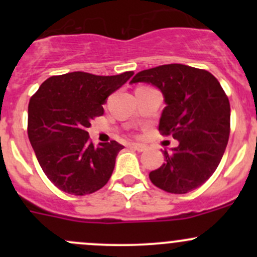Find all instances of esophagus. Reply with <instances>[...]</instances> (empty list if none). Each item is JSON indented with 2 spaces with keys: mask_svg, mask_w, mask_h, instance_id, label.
<instances>
[{
  "mask_svg": "<svg viewBox=\"0 0 257 257\" xmlns=\"http://www.w3.org/2000/svg\"><path fill=\"white\" fill-rule=\"evenodd\" d=\"M131 148H132V149L137 150V152H144V150L147 149V147H145V145L138 144V143H132Z\"/></svg>",
  "mask_w": 257,
  "mask_h": 257,
  "instance_id": "esophagus-1",
  "label": "esophagus"
}]
</instances>
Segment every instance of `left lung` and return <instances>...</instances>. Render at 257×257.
<instances>
[{
	"label": "left lung",
	"mask_w": 257,
	"mask_h": 257,
	"mask_svg": "<svg viewBox=\"0 0 257 257\" xmlns=\"http://www.w3.org/2000/svg\"><path fill=\"white\" fill-rule=\"evenodd\" d=\"M145 82L162 90L159 132L179 145L164 150L165 163L149 173L150 181L172 194L203 185L220 164L230 136V103L219 80L205 69L164 64L139 72L131 83Z\"/></svg>",
	"instance_id": "1"
}]
</instances>
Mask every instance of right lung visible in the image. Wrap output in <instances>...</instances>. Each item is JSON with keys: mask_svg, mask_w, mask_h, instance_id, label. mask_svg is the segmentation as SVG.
Wrapping results in <instances>:
<instances>
[{"mask_svg": "<svg viewBox=\"0 0 257 257\" xmlns=\"http://www.w3.org/2000/svg\"><path fill=\"white\" fill-rule=\"evenodd\" d=\"M133 74L53 76L31 97L28 138L45 174L64 193L88 195L112 177L116 155L124 147L115 141L94 147L87 128L104 113L107 98Z\"/></svg>", "mask_w": 257, "mask_h": 257, "instance_id": "add662e5", "label": "right lung"}]
</instances>
